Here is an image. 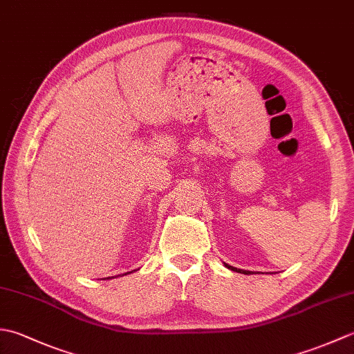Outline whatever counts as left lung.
<instances>
[{
    "label": "left lung",
    "instance_id": "left-lung-1",
    "mask_svg": "<svg viewBox=\"0 0 354 354\" xmlns=\"http://www.w3.org/2000/svg\"><path fill=\"white\" fill-rule=\"evenodd\" d=\"M225 266H227L228 269H231V270H236V272H240V274H251V272H248V270H242V269H237V268H232V266H230V265H227V263H225Z\"/></svg>",
    "mask_w": 354,
    "mask_h": 354
}]
</instances>
